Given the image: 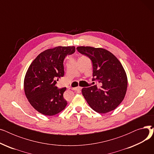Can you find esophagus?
I'll return each mask as SVG.
<instances>
[{
  "instance_id": "esophagus-1",
  "label": "esophagus",
  "mask_w": 154,
  "mask_h": 154,
  "mask_svg": "<svg viewBox=\"0 0 154 154\" xmlns=\"http://www.w3.org/2000/svg\"><path fill=\"white\" fill-rule=\"evenodd\" d=\"M81 89V88H80V87H74V88H72V90L73 91H79Z\"/></svg>"
}]
</instances>
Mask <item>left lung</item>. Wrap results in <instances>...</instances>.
Instances as JSON below:
<instances>
[{
    "instance_id": "left-lung-1",
    "label": "left lung",
    "mask_w": 154,
    "mask_h": 154,
    "mask_svg": "<svg viewBox=\"0 0 154 154\" xmlns=\"http://www.w3.org/2000/svg\"><path fill=\"white\" fill-rule=\"evenodd\" d=\"M75 51L74 46L55 47L40 53L30 65L24 78V91L38 112L52 116L66 108L67 102L63 94L66 88H58L54 79L63 76V60Z\"/></svg>"
}]
</instances>
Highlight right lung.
Masks as SVG:
<instances>
[{"instance_id": "obj_1", "label": "right lung", "mask_w": 154, "mask_h": 154, "mask_svg": "<svg viewBox=\"0 0 154 154\" xmlns=\"http://www.w3.org/2000/svg\"><path fill=\"white\" fill-rule=\"evenodd\" d=\"M77 50L92 60L93 80L99 83V86L82 88L85 99L97 112L106 114L114 110L127 92V77L122 65L114 54L102 48L81 46Z\"/></svg>"}]
</instances>
